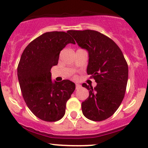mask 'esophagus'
Instances as JSON below:
<instances>
[{
    "mask_svg": "<svg viewBox=\"0 0 148 148\" xmlns=\"http://www.w3.org/2000/svg\"><path fill=\"white\" fill-rule=\"evenodd\" d=\"M80 88H81V85L76 84V89H79Z\"/></svg>",
    "mask_w": 148,
    "mask_h": 148,
    "instance_id": "obj_1",
    "label": "esophagus"
}]
</instances>
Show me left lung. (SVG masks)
<instances>
[{
    "label": "left lung",
    "mask_w": 148,
    "mask_h": 148,
    "mask_svg": "<svg viewBox=\"0 0 148 148\" xmlns=\"http://www.w3.org/2000/svg\"><path fill=\"white\" fill-rule=\"evenodd\" d=\"M81 48L89 55L87 73L97 86L83 84L89 97L81 104L83 114L92 121H102L117 111L125 97L128 65L123 52L111 39L95 30H69Z\"/></svg>",
    "instance_id": "8db88e82"
}]
</instances>
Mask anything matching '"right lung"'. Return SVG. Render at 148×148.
I'll list each match as a JSON object with an SVG mask.
<instances>
[{"label": "right lung", "instance_id": "add662e5", "mask_svg": "<svg viewBox=\"0 0 148 148\" xmlns=\"http://www.w3.org/2000/svg\"><path fill=\"white\" fill-rule=\"evenodd\" d=\"M69 31L47 32L25 47L20 58L17 75L25 103L35 116L47 122L60 120L66 103L75 90L69 80L51 81V69L67 44L75 45Z\"/></svg>", "mask_w": 148, "mask_h": 148}]
</instances>
